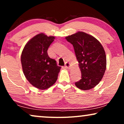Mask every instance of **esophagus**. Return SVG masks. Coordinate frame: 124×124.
Masks as SVG:
<instances>
[{
	"instance_id": "obj_1",
	"label": "esophagus",
	"mask_w": 124,
	"mask_h": 124,
	"mask_svg": "<svg viewBox=\"0 0 124 124\" xmlns=\"http://www.w3.org/2000/svg\"><path fill=\"white\" fill-rule=\"evenodd\" d=\"M65 67L67 69H70L71 67V64L69 62H67L65 63Z\"/></svg>"
}]
</instances>
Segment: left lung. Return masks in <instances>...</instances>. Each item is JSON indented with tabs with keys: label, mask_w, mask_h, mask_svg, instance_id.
Segmentation results:
<instances>
[{
	"label": "left lung",
	"mask_w": 124,
	"mask_h": 124,
	"mask_svg": "<svg viewBox=\"0 0 124 124\" xmlns=\"http://www.w3.org/2000/svg\"><path fill=\"white\" fill-rule=\"evenodd\" d=\"M66 39L73 45L81 71V79L75 85L83 90L93 88L101 81L106 70L102 46L94 37L84 32L68 36Z\"/></svg>",
	"instance_id": "obj_1"
}]
</instances>
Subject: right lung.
Masks as SVG:
<instances>
[{
  "mask_svg": "<svg viewBox=\"0 0 124 124\" xmlns=\"http://www.w3.org/2000/svg\"><path fill=\"white\" fill-rule=\"evenodd\" d=\"M54 39L43 33L38 34L27 42L22 53L21 63L26 79L40 90L55 84L61 68L47 52Z\"/></svg>",
  "mask_w": 124,
  "mask_h": 124,
  "instance_id": "1",
  "label": "right lung"
}]
</instances>
